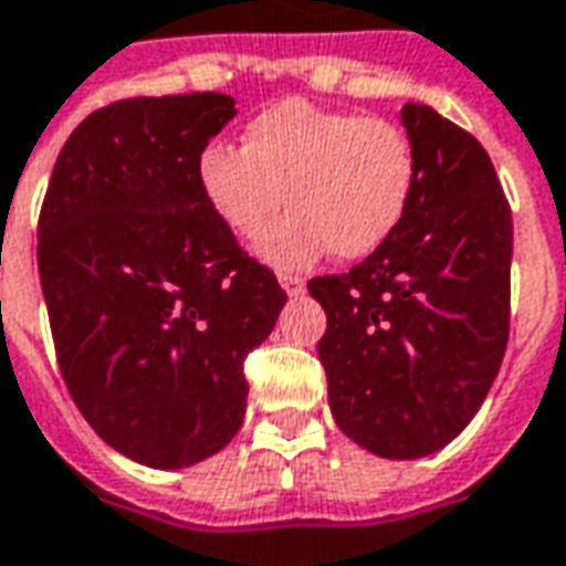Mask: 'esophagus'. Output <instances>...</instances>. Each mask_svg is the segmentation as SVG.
I'll return each instance as SVG.
<instances>
[{"label":"esophagus","instance_id":"esophagus-1","mask_svg":"<svg viewBox=\"0 0 566 566\" xmlns=\"http://www.w3.org/2000/svg\"><path fill=\"white\" fill-rule=\"evenodd\" d=\"M279 284L287 291V296H300L306 291V282H303L300 275H291V272H282V275H279Z\"/></svg>","mask_w":566,"mask_h":566}]
</instances>
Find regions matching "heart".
Here are the masks:
<instances>
[{"instance_id": "heart-1", "label": "heart", "mask_w": 566, "mask_h": 566, "mask_svg": "<svg viewBox=\"0 0 566 566\" xmlns=\"http://www.w3.org/2000/svg\"><path fill=\"white\" fill-rule=\"evenodd\" d=\"M196 180L211 214L239 239L263 235L256 254L275 270H300L334 251L361 260L401 227L417 184L405 128L379 116L279 101L242 132V149L208 144Z\"/></svg>"}]
</instances>
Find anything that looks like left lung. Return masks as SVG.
<instances>
[{"label":"left lung","instance_id":"1","mask_svg":"<svg viewBox=\"0 0 566 566\" xmlns=\"http://www.w3.org/2000/svg\"><path fill=\"white\" fill-rule=\"evenodd\" d=\"M417 184L389 242L310 294L331 413L355 444L417 460L484 405L509 343L512 211L493 161L432 106L405 104Z\"/></svg>","mask_w":566,"mask_h":566}]
</instances>
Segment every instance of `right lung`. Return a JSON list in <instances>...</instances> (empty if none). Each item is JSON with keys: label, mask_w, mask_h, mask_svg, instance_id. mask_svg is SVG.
<instances>
[{"label": "right lung", "mask_w": 566, "mask_h": 566, "mask_svg": "<svg viewBox=\"0 0 566 566\" xmlns=\"http://www.w3.org/2000/svg\"><path fill=\"white\" fill-rule=\"evenodd\" d=\"M232 116L235 101L217 91L91 113L39 214L63 382L91 429L149 469L196 465L235 438L244 355L287 300L201 199L196 159Z\"/></svg>", "instance_id": "1"}]
</instances>
